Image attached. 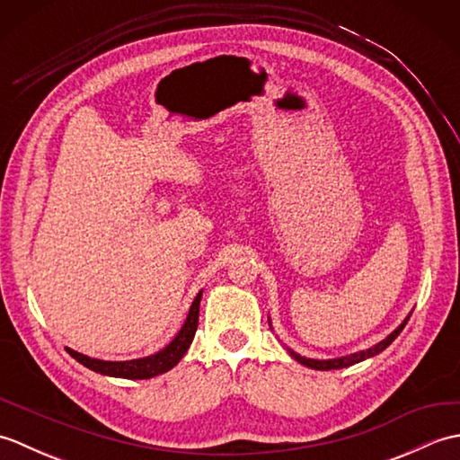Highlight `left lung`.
<instances>
[{
  "label": "left lung",
  "instance_id": "left-lung-1",
  "mask_svg": "<svg viewBox=\"0 0 460 460\" xmlns=\"http://www.w3.org/2000/svg\"><path fill=\"white\" fill-rule=\"evenodd\" d=\"M407 320H409V316L403 320V324H402V326H399L397 330H394L392 334H389L385 340H381L379 344L371 346L369 349L356 351V354H349V356H344V358H336V359H310V358H302V356L295 354V351H290V356L295 358L296 361H300L302 366H308V367H312V369H322V371H326V369H340V367L354 366V364H359V361H364V359H367V358H374V356H377L379 351H384L389 344H392V341H394L399 334H402V330L405 328Z\"/></svg>",
  "mask_w": 460,
  "mask_h": 460
}]
</instances>
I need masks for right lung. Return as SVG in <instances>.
Instances as JSON below:
<instances>
[{
  "label": "right lung",
  "mask_w": 460,
  "mask_h": 460,
  "mask_svg": "<svg viewBox=\"0 0 460 460\" xmlns=\"http://www.w3.org/2000/svg\"><path fill=\"white\" fill-rule=\"evenodd\" d=\"M199 302H201V292L195 296L193 305L190 308V314H188V318H185L181 330L178 332V336H175L168 346L160 349L158 354H154V356L130 359V361H104V359H94V358H89L84 354H79V351H75L71 348H66V351L76 361H79V364H83L89 369L96 371V374H102V376L126 377V379H150L154 376L165 374V371L178 364L191 344L195 330H198V322H199Z\"/></svg>",
  "instance_id": "right-lung-1"
}]
</instances>
